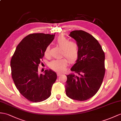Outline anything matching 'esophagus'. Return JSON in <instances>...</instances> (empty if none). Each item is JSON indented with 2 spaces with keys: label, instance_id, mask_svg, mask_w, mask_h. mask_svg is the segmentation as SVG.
<instances>
[{
  "label": "esophagus",
  "instance_id": "obj_1",
  "mask_svg": "<svg viewBox=\"0 0 121 121\" xmlns=\"http://www.w3.org/2000/svg\"><path fill=\"white\" fill-rule=\"evenodd\" d=\"M61 74H62V73H60V72H57V75L58 76H60V75H61Z\"/></svg>",
  "mask_w": 121,
  "mask_h": 121
}]
</instances>
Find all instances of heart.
I'll use <instances>...</instances> for the list:
<instances>
[{"instance_id": "1", "label": "heart", "mask_w": 121, "mask_h": 121, "mask_svg": "<svg viewBox=\"0 0 121 121\" xmlns=\"http://www.w3.org/2000/svg\"><path fill=\"white\" fill-rule=\"evenodd\" d=\"M57 45L62 49V54L66 57L70 62H73L77 60L78 55V46L74 42H70L69 39L64 35H60L56 40ZM50 46H47L45 50V55H49ZM67 60L65 58H61L52 60L50 63L51 68L57 71H63L66 68Z\"/></svg>"}]
</instances>
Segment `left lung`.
<instances>
[{
    "mask_svg": "<svg viewBox=\"0 0 121 121\" xmlns=\"http://www.w3.org/2000/svg\"><path fill=\"white\" fill-rule=\"evenodd\" d=\"M69 36L75 40L79 52L70 69L73 73L67 75L66 93L71 99L86 101L95 95L102 84L105 72V54L98 41L87 32L75 30Z\"/></svg>",
    "mask_w": 121,
    "mask_h": 121,
    "instance_id": "left-lung-1",
    "label": "left lung"
}]
</instances>
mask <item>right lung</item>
Returning <instances> with one entry per match:
<instances>
[{"label": "right lung", "instance_id": "add662e5", "mask_svg": "<svg viewBox=\"0 0 121 121\" xmlns=\"http://www.w3.org/2000/svg\"><path fill=\"white\" fill-rule=\"evenodd\" d=\"M54 34L34 33L26 36L17 46L11 60L14 83L22 95L29 101H45L51 95L57 74L51 69L38 74V66L45 50L53 40Z\"/></svg>", "mask_w": 121, "mask_h": 121}]
</instances>
